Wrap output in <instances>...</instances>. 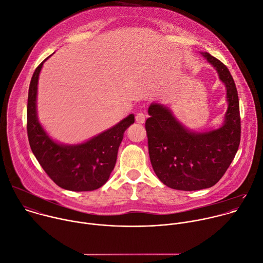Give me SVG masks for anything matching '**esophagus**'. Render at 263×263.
<instances>
[{"label":"esophagus","mask_w":263,"mask_h":263,"mask_svg":"<svg viewBox=\"0 0 263 263\" xmlns=\"http://www.w3.org/2000/svg\"><path fill=\"white\" fill-rule=\"evenodd\" d=\"M135 120H136V122H137L138 124H143V123L145 122V115L142 114V112H139V114L136 115Z\"/></svg>","instance_id":"obj_1"}]
</instances>
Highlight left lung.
Returning <instances> with one entry per match:
<instances>
[{"instance_id":"8db88e82","label":"left lung","mask_w":263,"mask_h":263,"mask_svg":"<svg viewBox=\"0 0 263 263\" xmlns=\"http://www.w3.org/2000/svg\"><path fill=\"white\" fill-rule=\"evenodd\" d=\"M201 54L214 66L226 86L228 108L223 125L208 132L183 126L168 107L152 103L145 122L148 154L158 179L167 187L196 191L211 188L224 176L240 141L237 90L227 67L209 52Z\"/></svg>"}]
</instances>
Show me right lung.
Returning a JSON list of instances; mask_svg holds the SVG:
<instances>
[{
    "mask_svg": "<svg viewBox=\"0 0 263 263\" xmlns=\"http://www.w3.org/2000/svg\"><path fill=\"white\" fill-rule=\"evenodd\" d=\"M48 58L36 68L29 87L27 130L31 149L59 187L75 192L96 190L108 181L124 133L134 123V115H129L110 129L79 144H61L52 140L37 117L38 79Z\"/></svg>",
    "mask_w": 263,
    "mask_h": 263,
    "instance_id": "obj_1",
    "label": "right lung"
}]
</instances>
